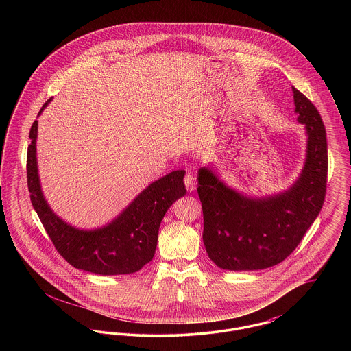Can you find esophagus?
Returning <instances> with one entry per match:
<instances>
[{
  "label": "esophagus",
  "mask_w": 351,
  "mask_h": 351,
  "mask_svg": "<svg viewBox=\"0 0 351 351\" xmlns=\"http://www.w3.org/2000/svg\"><path fill=\"white\" fill-rule=\"evenodd\" d=\"M184 184H185L186 191H188V192H192V191L196 189V184H197V182H196V178H195L193 175L186 173L185 178H184Z\"/></svg>",
  "instance_id": "esophagus-1"
}]
</instances>
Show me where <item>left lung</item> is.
<instances>
[{
  "label": "left lung",
  "mask_w": 351,
  "mask_h": 351,
  "mask_svg": "<svg viewBox=\"0 0 351 351\" xmlns=\"http://www.w3.org/2000/svg\"><path fill=\"white\" fill-rule=\"evenodd\" d=\"M298 121L306 130V158L295 184L279 195L249 197L199 169L204 215L202 241L218 267L254 271L272 267L298 247L322 208L328 178L326 132L316 106L292 88Z\"/></svg>",
  "instance_id": "left-lung-1"
}]
</instances>
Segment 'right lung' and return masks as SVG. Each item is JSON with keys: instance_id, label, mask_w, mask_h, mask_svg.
I'll return each instance as SVG.
<instances>
[{"instance_id": "right-lung-1", "label": "right lung", "mask_w": 351, "mask_h": 351, "mask_svg": "<svg viewBox=\"0 0 351 351\" xmlns=\"http://www.w3.org/2000/svg\"><path fill=\"white\" fill-rule=\"evenodd\" d=\"M51 100L45 102L39 114ZM36 135L38 121H34L27 149V186L34 209L58 252L71 266L99 275L133 274L147 265L154 258L159 226L168 208L186 192L185 171H173L151 183L106 226L80 230L58 217L42 193Z\"/></svg>"}]
</instances>
